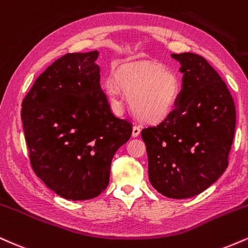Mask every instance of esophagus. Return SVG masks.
<instances>
[{
	"mask_svg": "<svg viewBox=\"0 0 248 248\" xmlns=\"http://www.w3.org/2000/svg\"><path fill=\"white\" fill-rule=\"evenodd\" d=\"M140 127L139 126H133V129H132V137H138L139 135H140Z\"/></svg>",
	"mask_w": 248,
	"mask_h": 248,
	"instance_id": "34e87169",
	"label": "esophagus"
}]
</instances>
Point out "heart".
<instances>
[{"label": "heart", "instance_id": "heart-1", "mask_svg": "<svg viewBox=\"0 0 248 248\" xmlns=\"http://www.w3.org/2000/svg\"><path fill=\"white\" fill-rule=\"evenodd\" d=\"M103 89L112 106L122 108L124 94L130 97V108L137 118L158 123L175 109L180 82L173 72L159 63H121L115 68V78L104 81Z\"/></svg>", "mask_w": 248, "mask_h": 248}]
</instances>
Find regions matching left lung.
<instances>
[{
    "label": "left lung",
    "instance_id": "1",
    "mask_svg": "<svg viewBox=\"0 0 248 248\" xmlns=\"http://www.w3.org/2000/svg\"><path fill=\"white\" fill-rule=\"evenodd\" d=\"M180 62L182 88L175 109L145 127L148 179L170 199H189L209 188L228 167L235 107L228 87L201 55L170 54Z\"/></svg>",
    "mask_w": 248,
    "mask_h": 248
}]
</instances>
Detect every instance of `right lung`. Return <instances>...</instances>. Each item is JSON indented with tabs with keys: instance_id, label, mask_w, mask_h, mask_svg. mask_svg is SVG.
Returning <instances> with one entry per match:
<instances>
[{
	"instance_id": "right-lung-1",
	"label": "right lung",
	"mask_w": 248,
	"mask_h": 248,
	"mask_svg": "<svg viewBox=\"0 0 248 248\" xmlns=\"http://www.w3.org/2000/svg\"><path fill=\"white\" fill-rule=\"evenodd\" d=\"M98 51L68 53L42 73L22 103L34 173L55 194L84 201L109 185L115 153L132 124L113 115L100 86Z\"/></svg>"
}]
</instances>
